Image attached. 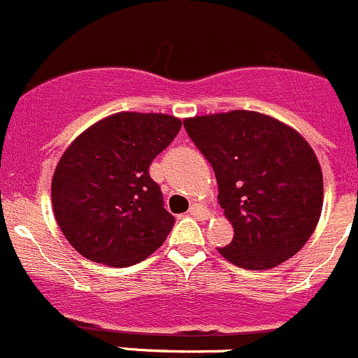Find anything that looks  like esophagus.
I'll return each instance as SVG.
<instances>
[{"mask_svg":"<svg viewBox=\"0 0 358 358\" xmlns=\"http://www.w3.org/2000/svg\"><path fill=\"white\" fill-rule=\"evenodd\" d=\"M189 215H194L195 218H201V220H208V218L211 217L210 211L202 206V204H199V202L192 204V208H189Z\"/></svg>","mask_w":358,"mask_h":358,"instance_id":"34e87169","label":"esophagus"}]
</instances>
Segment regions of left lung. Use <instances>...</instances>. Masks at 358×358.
<instances>
[{
	"mask_svg": "<svg viewBox=\"0 0 358 358\" xmlns=\"http://www.w3.org/2000/svg\"><path fill=\"white\" fill-rule=\"evenodd\" d=\"M185 129L213 166L218 202L235 229L220 255L251 271L296 255L322 210V172L305 138L255 110L195 116Z\"/></svg>",
	"mask_w": 358,
	"mask_h": 358,
	"instance_id": "obj_1",
	"label": "left lung"
}]
</instances>
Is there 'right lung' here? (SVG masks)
Returning <instances> with one entry per match:
<instances>
[{
  "label": "right lung",
  "mask_w": 358,
  "mask_h": 358,
  "mask_svg": "<svg viewBox=\"0 0 358 358\" xmlns=\"http://www.w3.org/2000/svg\"><path fill=\"white\" fill-rule=\"evenodd\" d=\"M181 125L169 115L118 113L91 125L62 154L52 179L53 213L87 260L127 267L166 240L176 218L148 169Z\"/></svg>",
  "instance_id": "right-lung-1"
}]
</instances>
